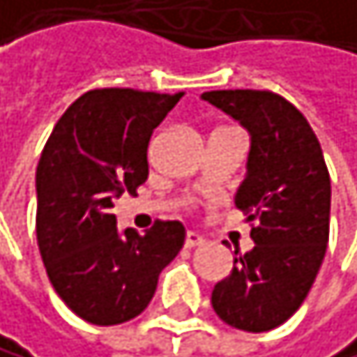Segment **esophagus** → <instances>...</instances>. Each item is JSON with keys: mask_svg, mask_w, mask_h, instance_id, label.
Segmentation results:
<instances>
[{"mask_svg": "<svg viewBox=\"0 0 357 357\" xmlns=\"http://www.w3.org/2000/svg\"><path fill=\"white\" fill-rule=\"evenodd\" d=\"M202 240L198 233H188V236H185V248H196V246H202Z\"/></svg>", "mask_w": 357, "mask_h": 357, "instance_id": "esophagus-1", "label": "esophagus"}]
</instances>
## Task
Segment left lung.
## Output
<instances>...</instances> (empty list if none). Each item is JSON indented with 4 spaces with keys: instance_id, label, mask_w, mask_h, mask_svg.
I'll return each mask as SVG.
<instances>
[{
    "instance_id": "1",
    "label": "left lung",
    "mask_w": 357,
    "mask_h": 357,
    "mask_svg": "<svg viewBox=\"0 0 357 357\" xmlns=\"http://www.w3.org/2000/svg\"><path fill=\"white\" fill-rule=\"evenodd\" d=\"M202 100L250 132L236 207L248 215L255 242L244 255L236 250L211 305L227 325L259 334L286 323L319 275L329 240V172L317 135L286 98L227 89L202 93Z\"/></svg>"
}]
</instances>
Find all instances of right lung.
Wrapping results in <instances>:
<instances>
[{
    "label": "right lung",
    "mask_w": 357,
    "mask_h": 357,
    "mask_svg": "<svg viewBox=\"0 0 357 357\" xmlns=\"http://www.w3.org/2000/svg\"><path fill=\"white\" fill-rule=\"evenodd\" d=\"M183 98L91 89L56 121L36 167V242L65 305L86 323L119 325L148 307L185 242L178 220L144 236L119 231L113 200L148 178V144Z\"/></svg>",
    "instance_id": "obj_1"
}]
</instances>
